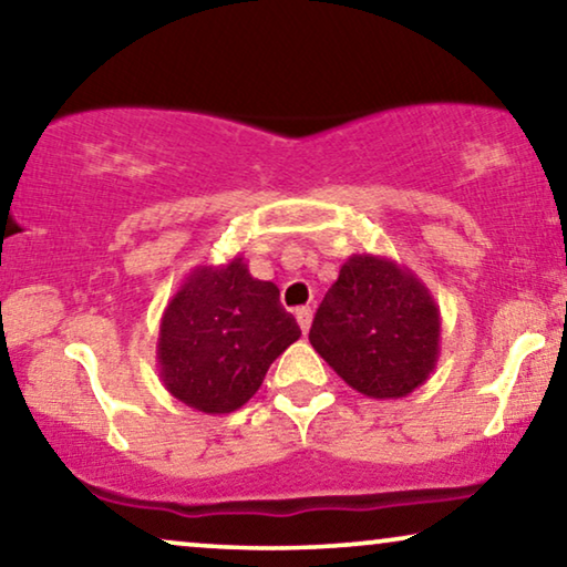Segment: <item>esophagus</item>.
Masks as SVG:
<instances>
[{"mask_svg":"<svg viewBox=\"0 0 567 567\" xmlns=\"http://www.w3.org/2000/svg\"><path fill=\"white\" fill-rule=\"evenodd\" d=\"M297 322H299V328H301V332H309V328H312V307H299L297 309Z\"/></svg>","mask_w":567,"mask_h":567,"instance_id":"34e87169","label":"esophagus"}]
</instances>
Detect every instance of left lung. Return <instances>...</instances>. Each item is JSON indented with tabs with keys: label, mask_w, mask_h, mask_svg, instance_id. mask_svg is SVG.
Returning a JSON list of instances; mask_svg holds the SVG:
<instances>
[{
	"label": "left lung",
	"mask_w": 567,
	"mask_h": 567,
	"mask_svg": "<svg viewBox=\"0 0 567 567\" xmlns=\"http://www.w3.org/2000/svg\"><path fill=\"white\" fill-rule=\"evenodd\" d=\"M441 315L413 270L382 255H351L317 309L309 343L355 392L398 400L439 361Z\"/></svg>",
	"instance_id": "obj_1"
}]
</instances>
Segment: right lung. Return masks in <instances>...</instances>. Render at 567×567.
Returning <instances> with one entry per match:
<instances>
[{
    "instance_id": "obj_1",
    "label": "right lung",
    "mask_w": 567,
    "mask_h": 567,
    "mask_svg": "<svg viewBox=\"0 0 567 567\" xmlns=\"http://www.w3.org/2000/svg\"><path fill=\"white\" fill-rule=\"evenodd\" d=\"M299 336L297 320L278 301V286L252 278L245 258L196 266L162 315V384L206 415L235 413Z\"/></svg>"
}]
</instances>
